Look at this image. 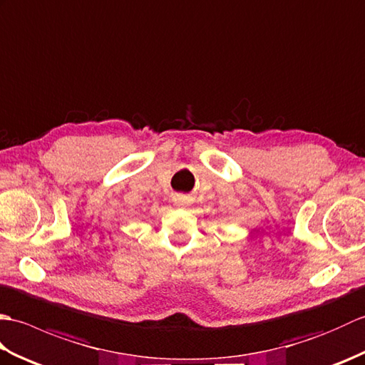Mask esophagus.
I'll use <instances>...</instances> for the list:
<instances>
[{"instance_id": "1", "label": "esophagus", "mask_w": 365, "mask_h": 365, "mask_svg": "<svg viewBox=\"0 0 365 365\" xmlns=\"http://www.w3.org/2000/svg\"><path fill=\"white\" fill-rule=\"evenodd\" d=\"M174 202L177 207H188L191 204V199L188 196H175Z\"/></svg>"}]
</instances>
